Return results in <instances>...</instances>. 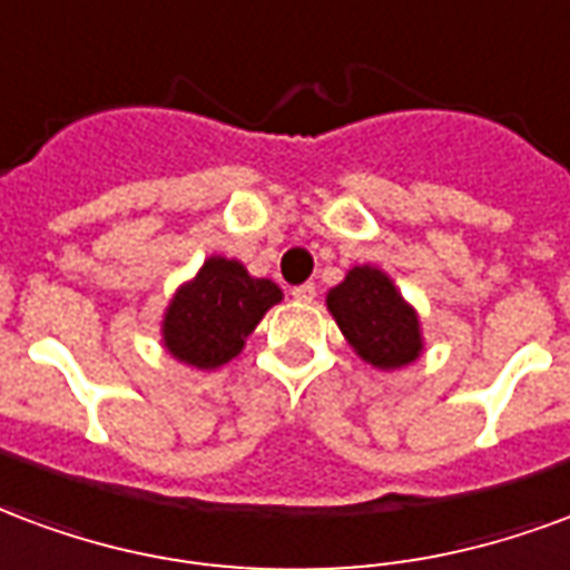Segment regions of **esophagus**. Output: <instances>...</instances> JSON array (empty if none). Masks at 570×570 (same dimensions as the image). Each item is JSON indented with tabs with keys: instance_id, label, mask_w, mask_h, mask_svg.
I'll use <instances>...</instances> for the list:
<instances>
[{
	"instance_id": "34e87169",
	"label": "esophagus",
	"mask_w": 570,
	"mask_h": 570,
	"mask_svg": "<svg viewBox=\"0 0 570 570\" xmlns=\"http://www.w3.org/2000/svg\"><path fill=\"white\" fill-rule=\"evenodd\" d=\"M291 297L301 303H313L315 301V285L313 282H303L297 288H291Z\"/></svg>"
}]
</instances>
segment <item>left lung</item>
Returning <instances> with one entry per match:
<instances>
[{
	"label": "left lung",
	"instance_id": "1",
	"mask_svg": "<svg viewBox=\"0 0 570 570\" xmlns=\"http://www.w3.org/2000/svg\"><path fill=\"white\" fill-rule=\"evenodd\" d=\"M327 309L348 346L380 371L404 367L422 352L419 315L382 269H348L346 279L327 291Z\"/></svg>",
	"mask_w": 570,
	"mask_h": 570
}]
</instances>
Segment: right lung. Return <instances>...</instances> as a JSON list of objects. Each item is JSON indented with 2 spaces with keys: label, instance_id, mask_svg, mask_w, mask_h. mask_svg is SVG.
<instances>
[{
  "label": "right lung",
  "instance_id": "add662e5",
  "mask_svg": "<svg viewBox=\"0 0 570 570\" xmlns=\"http://www.w3.org/2000/svg\"><path fill=\"white\" fill-rule=\"evenodd\" d=\"M282 301L276 282L255 279L239 261L209 257L197 279L181 285L164 318L166 348L199 371L236 358L273 303Z\"/></svg>",
  "mask_w": 570,
  "mask_h": 570
}]
</instances>
